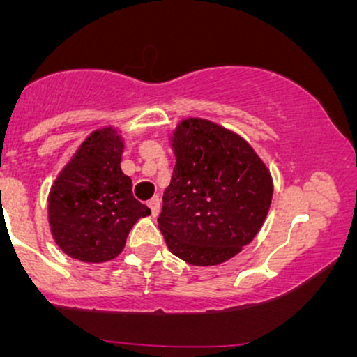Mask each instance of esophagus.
<instances>
[{
	"mask_svg": "<svg viewBox=\"0 0 357 357\" xmlns=\"http://www.w3.org/2000/svg\"><path fill=\"white\" fill-rule=\"evenodd\" d=\"M147 206L151 208V213H153V216H158L159 215V210H161V203H159L158 196L151 198L149 202H147Z\"/></svg>",
	"mask_w": 357,
	"mask_h": 357,
	"instance_id": "1",
	"label": "esophagus"
}]
</instances>
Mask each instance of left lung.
Masks as SVG:
<instances>
[{
    "label": "left lung",
    "mask_w": 357,
    "mask_h": 357,
    "mask_svg": "<svg viewBox=\"0 0 357 357\" xmlns=\"http://www.w3.org/2000/svg\"><path fill=\"white\" fill-rule=\"evenodd\" d=\"M167 137L176 165L159 230L186 264H223L265 223L273 196L270 169L247 139L208 119H183Z\"/></svg>",
    "instance_id": "left-lung-1"
}]
</instances>
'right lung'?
<instances>
[{
	"label": "right lung",
	"instance_id": "right-lung-1",
	"mask_svg": "<svg viewBox=\"0 0 357 357\" xmlns=\"http://www.w3.org/2000/svg\"><path fill=\"white\" fill-rule=\"evenodd\" d=\"M124 137L119 127L92 130L53 179L48 192V227L65 255L104 264L119 257L127 235L151 210L132 195L122 173Z\"/></svg>",
	"mask_w": 357,
	"mask_h": 357
}]
</instances>
